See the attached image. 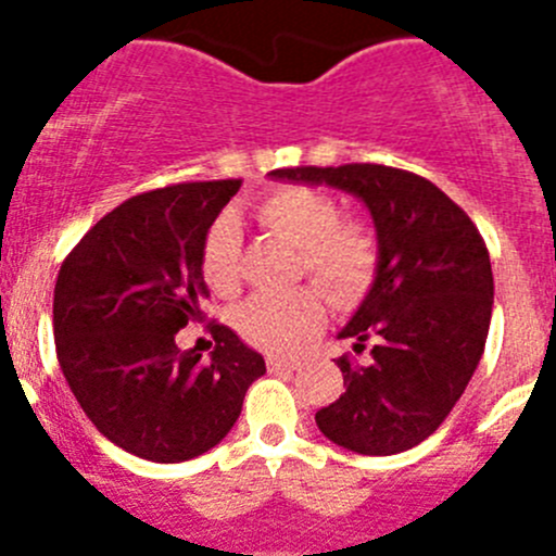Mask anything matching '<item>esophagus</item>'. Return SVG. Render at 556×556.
I'll use <instances>...</instances> for the list:
<instances>
[{
  "instance_id": "esophagus-1",
  "label": "esophagus",
  "mask_w": 556,
  "mask_h": 556,
  "mask_svg": "<svg viewBox=\"0 0 556 556\" xmlns=\"http://www.w3.org/2000/svg\"><path fill=\"white\" fill-rule=\"evenodd\" d=\"M266 366H268V371H271V374H290V371H295V366H299V363H295V361H279V357H268Z\"/></svg>"
}]
</instances>
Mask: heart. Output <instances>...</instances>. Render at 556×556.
Masks as SVG:
<instances>
[{"label": "heart", "instance_id": "obj_1", "mask_svg": "<svg viewBox=\"0 0 556 556\" xmlns=\"http://www.w3.org/2000/svg\"><path fill=\"white\" fill-rule=\"evenodd\" d=\"M268 233L299 247V271H306L333 304H350L371 282L377 239L366 226L339 220L330 195L309 188H279L255 206ZM201 277L215 295L239 288V226L231 215L217 217L201 242ZM323 299L309 288L261 293L233 312V325L247 344L271 355L293 352L323 325Z\"/></svg>", "mask_w": 556, "mask_h": 556}]
</instances>
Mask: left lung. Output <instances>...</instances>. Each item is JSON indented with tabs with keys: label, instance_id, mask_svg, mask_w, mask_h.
<instances>
[{
	"label": "left lung",
	"instance_id": "1",
	"mask_svg": "<svg viewBox=\"0 0 556 556\" xmlns=\"http://www.w3.org/2000/svg\"><path fill=\"white\" fill-rule=\"evenodd\" d=\"M279 182L355 195L377 231L371 288L339 339L368 363L339 357L346 390L314 414L336 446L384 457L422 444L468 387L490 333V252L470 217L430 179L379 164L295 166Z\"/></svg>",
	"mask_w": 556,
	"mask_h": 556
}]
</instances>
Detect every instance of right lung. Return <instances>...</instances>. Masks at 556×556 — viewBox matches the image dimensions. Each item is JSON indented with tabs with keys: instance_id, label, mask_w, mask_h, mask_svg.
<instances>
[{
	"instance_id": "obj_1",
	"label": "right lung",
	"mask_w": 556,
	"mask_h": 556,
	"mask_svg": "<svg viewBox=\"0 0 556 556\" xmlns=\"http://www.w3.org/2000/svg\"><path fill=\"white\" fill-rule=\"evenodd\" d=\"M239 179L134 195L70 252L55 279L61 374L99 433L150 463H185L220 444L266 361L215 325L210 361L177 350V330L210 299L201 242Z\"/></svg>"
}]
</instances>
